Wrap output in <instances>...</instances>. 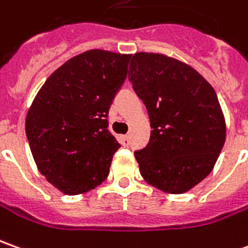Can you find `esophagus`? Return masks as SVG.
Listing matches in <instances>:
<instances>
[{"mask_svg": "<svg viewBox=\"0 0 248 248\" xmlns=\"http://www.w3.org/2000/svg\"><path fill=\"white\" fill-rule=\"evenodd\" d=\"M121 144L124 147H129L130 145V137L129 136H121Z\"/></svg>", "mask_w": 248, "mask_h": 248, "instance_id": "esophagus-1", "label": "esophagus"}]
</instances>
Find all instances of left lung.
Instances as JSON below:
<instances>
[{"label": "left lung", "instance_id": "1", "mask_svg": "<svg viewBox=\"0 0 248 248\" xmlns=\"http://www.w3.org/2000/svg\"><path fill=\"white\" fill-rule=\"evenodd\" d=\"M129 81L151 121L150 142L136 151L141 177L166 193L188 192L214 169L226 139L216 90L189 64L162 53H134Z\"/></svg>", "mask_w": 248, "mask_h": 248}]
</instances>
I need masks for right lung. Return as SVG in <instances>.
<instances>
[{
    "label": "right lung",
    "instance_id": "add662e5",
    "mask_svg": "<svg viewBox=\"0 0 248 248\" xmlns=\"http://www.w3.org/2000/svg\"><path fill=\"white\" fill-rule=\"evenodd\" d=\"M129 60L130 55L86 50L60 65L32 100L26 116L31 154L60 192H88L108 177L121 144L107 129V116Z\"/></svg>",
    "mask_w": 248,
    "mask_h": 248
}]
</instances>
